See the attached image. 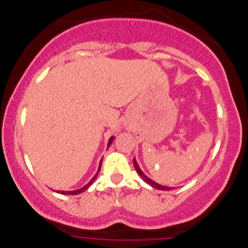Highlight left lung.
I'll return each instance as SVG.
<instances>
[{"mask_svg": "<svg viewBox=\"0 0 248 248\" xmlns=\"http://www.w3.org/2000/svg\"><path fill=\"white\" fill-rule=\"evenodd\" d=\"M133 161H134V166H135V170H137V172H138V174H139V176L143 177V180L145 181L146 184H149V185L153 186L154 189H157V190H171V189H170V187H168V186L160 185V184L155 183V181H153V180H151V179H149V177L146 176V175L144 174L143 171H141V169H140L139 165H138V163H137V160H135V157H134V160H133Z\"/></svg>", "mask_w": 248, "mask_h": 248, "instance_id": "1", "label": "left lung"}]
</instances>
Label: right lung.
Instances as JSON below:
<instances>
[{
	"label": "right lung",
	"instance_id": "right-lung-1",
	"mask_svg": "<svg viewBox=\"0 0 248 248\" xmlns=\"http://www.w3.org/2000/svg\"><path fill=\"white\" fill-rule=\"evenodd\" d=\"M113 140H114V137H110V139H109V141H108V146H110L111 145V143H113ZM103 160V159H102ZM102 160H100V164H99V169H98V171H97V174L94 175L93 176V179H92L91 181H89L88 184H87V185L85 186H83L82 189H78V190H73V191H58L59 194H62V195H78V194H80V192H83V191H85V190L88 189L89 186L92 185V184H93V181L95 180V179H97V176H98V172H99V170H100V166H102Z\"/></svg>",
	"mask_w": 248,
	"mask_h": 248
}]
</instances>
